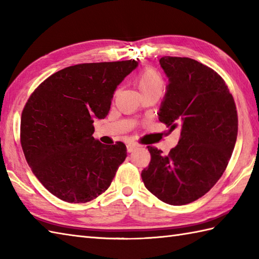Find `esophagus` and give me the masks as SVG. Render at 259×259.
Returning a JSON list of instances; mask_svg holds the SVG:
<instances>
[{"label":"esophagus","mask_w":259,"mask_h":259,"mask_svg":"<svg viewBox=\"0 0 259 259\" xmlns=\"http://www.w3.org/2000/svg\"><path fill=\"white\" fill-rule=\"evenodd\" d=\"M138 148V146L135 145V144H128L126 145V150H128V152H133L135 149H137Z\"/></svg>","instance_id":"esophagus-1"}]
</instances>
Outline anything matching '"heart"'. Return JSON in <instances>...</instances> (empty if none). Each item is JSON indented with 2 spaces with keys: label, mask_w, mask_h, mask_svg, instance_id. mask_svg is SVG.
Returning <instances> with one entry per match:
<instances>
[{
  "label": "heart",
  "mask_w": 259,
  "mask_h": 259,
  "mask_svg": "<svg viewBox=\"0 0 259 259\" xmlns=\"http://www.w3.org/2000/svg\"><path fill=\"white\" fill-rule=\"evenodd\" d=\"M136 83L141 95L155 90H162L163 87L161 75L153 69H147L144 72H141L137 78Z\"/></svg>",
  "instance_id": "heart-1"
}]
</instances>
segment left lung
<instances>
[{
	"label": "left lung",
	"mask_w": 259,
	"mask_h": 259,
	"mask_svg": "<svg viewBox=\"0 0 259 259\" xmlns=\"http://www.w3.org/2000/svg\"><path fill=\"white\" fill-rule=\"evenodd\" d=\"M168 78L159 120L174 130L178 145L167 156L148 147L151 160L142 170L146 188L174 206L186 205L210 190L226 169L238 133L237 110L222 76L189 58L162 57Z\"/></svg>",
	"instance_id": "obj_1"
}]
</instances>
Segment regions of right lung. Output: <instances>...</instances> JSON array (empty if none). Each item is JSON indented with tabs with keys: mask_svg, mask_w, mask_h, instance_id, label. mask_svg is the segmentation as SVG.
<instances>
[{
	"mask_svg": "<svg viewBox=\"0 0 259 259\" xmlns=\"http://www.w3.org/2000/svg\"><path fill=\"white\" fill-rule=\"evenodd\" d=\"M137 67L135 60L72 65L49 76L27 100L22 149L35 177L59 199L88 202L111 185L126 148L93 138V120L107 117L115 89Z\"/></svg>",
	"mask_w": 259,
	"mask_h": 259,
	"instance_id": "1",
	"label": "right lung"
}]
</instances>
